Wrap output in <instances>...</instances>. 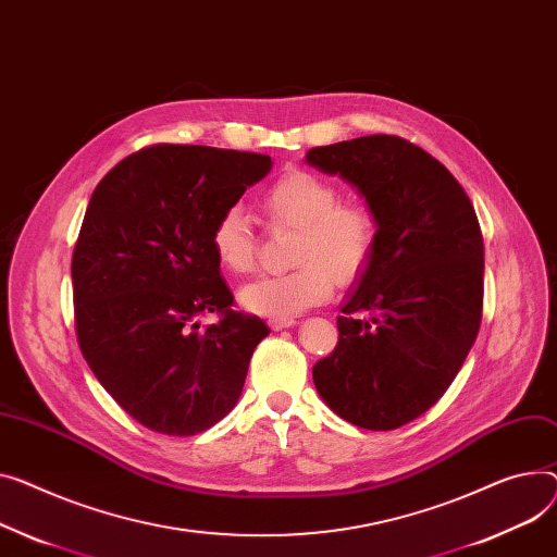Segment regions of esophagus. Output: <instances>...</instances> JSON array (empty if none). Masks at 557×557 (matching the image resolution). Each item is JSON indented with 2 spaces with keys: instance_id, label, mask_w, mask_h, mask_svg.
I'll list each match as a JSON object with an SVG mask.
<instances>
[{
  "instance_id": "34e87169",
  "label": "esophagus",
  "mask_w": 557,
  "mask_h": 557,
  "mask_svg": "<svg viewBox=\"0 0 557 557\" xmlns=\"http://www.w3.org/2000/svg\"><path fill=\"white\" fill-rule=\"evenodd\" d=\"M293 324H295L293 318H271V320H269V326H271L273 331H282V329H288V326H293Z\"/></svg>"
}]
</instances>
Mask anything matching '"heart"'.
Segmentation results:
<instances>
[{"mask_svg": "<svg viewBox=\"0 0 557 557\" xmlns=\"http://www.w3.org/2000/svg\"><path fill=\"white\" fill-rule=\"evenodd\" d=\"M259 206L273 224L300 228L293 252L300 267L244 286L239 302L246 311L264 318L298 315L329 300L336 280L351 284L372 267L381 239L379 216L364 203H341L331 181L300 168L286 170L262 193ZM210 244L224 269L237 275L255 269L257 239L239 206L216 216Z\"/></svg>", "mask_w": 557, "mask_h": 557, "instance_id": "heart-1", "label": "heart"}]
</instances>
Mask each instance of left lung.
<instances>
[{"instance_id": "left-lung-1", "label": "left lung", "mask_w": 557, "mask_h": 557, "mask_svg": "<svg viewBox=\"0 0 557 557\" xmlns=\"http://www.w3.org/2000/svg\"><path fill=\"white\" fill-rule=\"evenodd\" d=\"M381 224L379 250L338 318V345L313 367L324 403L364 430H396L446 394L484 309V237L448 168L389 134L313 147ZM364 312V317H358Z\"/></svg>"}]
</instances>
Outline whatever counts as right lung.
Masks as SVG:
<instances>
[{
  "label": "right lung",
  "mask_w": 557,
  "mask_h": 557,
  "mask_svg": "<svg viewBox=\"0 0 557 557\" xmlns=\"http://www.w3.org/2000/svg\"><path fill=\"white\" fill-rule=\"evenodd\" d=\"M271 157L159 143L96 185L73 248V318L98 383L140 425L193 436L224 419L269 336L233 311L210 233ZM216 312L199 330L196 318Z\"/></svg>",
  "instance_id": "right-lung-1"
}]
</instances>
